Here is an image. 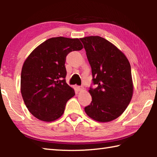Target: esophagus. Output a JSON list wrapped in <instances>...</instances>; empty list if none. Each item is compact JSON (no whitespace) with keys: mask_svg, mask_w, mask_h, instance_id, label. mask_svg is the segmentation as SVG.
Wrapping results in <instances>:
<instances>
[{"mask_svg":"<svg viewBox=\"0 0 157 157\" xmlns=\"http://www.w3.org/2000/svg\"><path fill=\"white\" fill-rule=\"evenodd\" d=\"M83 89H84L83 86H78V87H77V89H78V91H81V90H82Z\"/></svg>","mask_w":157,"mask_h":157,"instance_id":"obj_1","label":"esophagus"}]
</instances>
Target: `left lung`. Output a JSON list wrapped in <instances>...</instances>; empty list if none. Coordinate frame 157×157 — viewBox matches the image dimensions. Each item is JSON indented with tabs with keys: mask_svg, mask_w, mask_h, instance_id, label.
<instances>
[{
	"mask_svg": "<svg viewBox=\"0 0 157 157\" xmlns=\"http://www.w3.org/2000/svg\"><path fill=\"white\" fill-rule=\"evenodd\" d=\"M91 65L93 84L91 103L84 107L90 118L109 122L123 113L132 100L133 82L131 66L118 48L99 36L80 39Z\"/></svg>",
	"mask_w": 157,
	"mask_h": 157,
	"instance_id": "1",
	"label": "left lung"
}]
</instances>
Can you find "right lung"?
Segmentation results:
<instances>
[{"instance_id": "obj_1", "label": "right lung", "mask_w": 157, "mask_h": 157, "mask_svg": "<svg viewBox=\"0 0 157 157\" xmlns=\"http://www.w3.org/2000/svg\"><path fill=\"white\" fill-rule=\"evenodd\" d=\"M82 48L79 39L53 37L37 46L25 59L21 75V95L36 118L52 122L62 116L67 101L75 95L66 82V57Z\"/></svg>"}]
</instances>
